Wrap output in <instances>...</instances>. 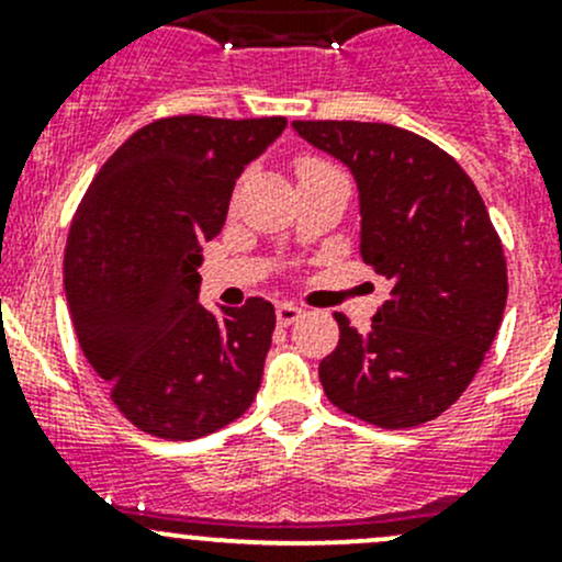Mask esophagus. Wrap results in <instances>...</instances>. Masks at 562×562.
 I'll return each instance as SVG.
<instances>
[{"label":"esophagus","instance_id":"esophagus-1","mask_svg":"<svg viewBox=\"0 0 562 562\" xmlns=\"http://www.w3.org/2000/svg\"><path fill=\"white\" fill-rule=\"evenodd\" d=\"M299 317H302V310H299L296 304H288V302L277 304V323H280V326H291V323H296Z\"/></svg>","mask_w":562,"mask_h":562}]
</instances>
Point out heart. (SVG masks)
I'll return each instance as SVG.
<instances>
[{
    "mask_svg": "<svg viewBox=\"0 0 562 562\" xmlns=\"http://www.w3.org/2000/svg\"><path fill=\"white\" fill-rule=\"evenodd\" d=\"M339 173L331 162L321 160V157H302L299 160V179L307 181V179H321V176H334Z\"/></svg>",
    "mask_w": 562,
    "mask_h": 562,
    "instance_id": "1",
    "label": "heart"
}]
</instances>
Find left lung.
<instances>
[{"mask_svg":"<svg viewBox=\"0 0 562 562\" xmlns=\"http://www.w3.org/2000/svg\"><path fill=\"white\" fill-rule=\"evenodd\" d=\"M293 130L353 176L361 258L391 282L367 334L334 315L339 342L317 370L323 391L375 427L432 422L470 386L506 310L490 212L454 157L422 135L378 122Z\"/></svg>","mask_w":562,"mask_h":562,"instance_id":"obj_1","label":"left lung"}]
</instances>
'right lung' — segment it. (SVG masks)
<instances>
[{
    "label": "right lung",
    "mask_w": 562,
    "mask_h": 562,
    "mask_svg": "<svg viewBox=\"0 0 562 562\" xmlns=\"http://www.w3.org/2000/svg\"><path fill=\"white\" fill-rule=\"evenodd\" d=\"M285 119L171 116L130 135L89 184L65 249V293L83 356L127 422L192 440L252 405L274 307L209 313L201 245L223 231L236 179Z\"/></svg>",
    "instance_id": "add662e5"
}]
</instances>
